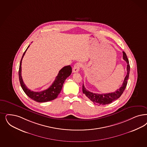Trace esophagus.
Instances as JSON below:
<instances>
[{
  "label": "esophagus",
  "mask_w": 147,
  "mask_h": 147,
  "mask_svg": "<svg viewBox=\"0 0 147 147\" xmlns=\"http://www.w3.org/2000/svg\"><path fill=\"white\" fill-rule=\"evenodd\" d=\"M81 67V65L80 63H76L73 67V71L74 73H77L78 72L79 70H80V68Z\"/></svg>",
  "instance_id": "obj_1"
}]
</instances>
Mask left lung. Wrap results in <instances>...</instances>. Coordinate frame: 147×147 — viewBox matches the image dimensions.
I'll return each instance as SVG.
<instances>
[{
    "label": "left lung",
    "mask_w": 147,
    "mask_h": 147,
    "mask_svg": "<svg viewBox=\"0 0 147 147\" xmlns=\"http://www.w3.org/2000/svg\"><path fill=\"white\" fill-rule=\"evenodd\" d=\"M123 59L127 62V74L124 78V81L122 84L121 87L117 89L116 91L112 93H102V94H98V93H94L88 91L86 90V88L82 85V92L84 94H85L89 99H90L94 104L96 105H107L111 103L112 101H115L118 99L120 96H121L123 92L124 91L126 87H127V80L129 76L130 73V65L129 60L127 57V55L124 51H123Z\"/></svg>",
    "instance_id": "8db88e82"
}]
</instances>
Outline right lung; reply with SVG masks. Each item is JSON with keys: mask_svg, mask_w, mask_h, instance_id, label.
Wrapping results in <instances>:
<instances>
[{"mask_svg": "<svg viewBox=\"0 0 147 147\" xmlns=\"http://www.w3.org/2000/svg\"><path fill=\"white\" fill-rule=\"evenodd\" d=\"M28 46L26 51H24L22 57L20 60L19 68V79L20 82V86L23 90L26 93V94L32 100L39 102H44L47 101H51L56 99L58 95L61 92L62 86L63 85L64 82L66 79L69 76L71 73V67L70 65L65 66L63 67L60 71H59L57 76L56 77L55 81L53 82L52 85L48 89L46 90L40 92H34L31 91L26 86L23 81L22 74V61L24 55H25L26 51L29 48Z\"/></svg>", "mask_w": 147, "mask_h": 147, "instance_id": "add662e5", "label": "right lung"}]
</instances>
